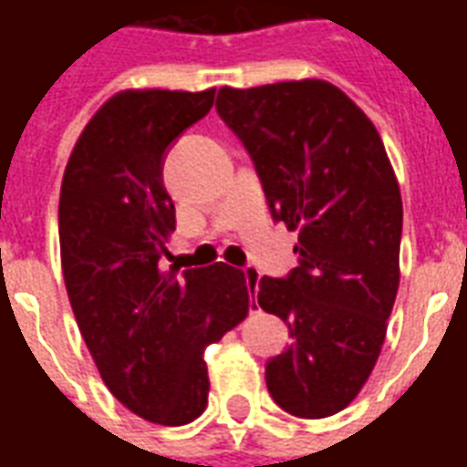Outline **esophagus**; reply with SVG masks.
Returning <instances> with one entry per match:
<instances>
[{
  "label": "esophagus",
  "mask_w": 467,
  "mask_h": 467,
  "mask_svg": "<svg viewBox=\"0 0 467 467\" xmlns=\"http://www.w3.org/2000/svg\"><path fill=\"white\" fill-rule=\"evenodd\" d=\"M244 280H247V285H250L253 290H257V285H260V273H257L254 267H244Z\"/></svg>",
  "instance_id": "obj_1"
}]
</instances>
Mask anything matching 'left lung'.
<instances>
[{"label":"left lung","mask_w":467,"mask_h":467,"mask_svg":"<svg viewBox=\"0 0 467 467\" xmlns=\"http://www.w3.org/2000/svg\"><path fill=\"white\" fill-rule=\"evenodd\" d=\"M217 112L273 217L297 233V267L254 290L293 337L267 362V390L290 415L327 418L358 398L385 343L400 285L398 177L375 124L325 79L220 87Z\"/></svg>","instance_id":"left-lung-1"}]
</instances>
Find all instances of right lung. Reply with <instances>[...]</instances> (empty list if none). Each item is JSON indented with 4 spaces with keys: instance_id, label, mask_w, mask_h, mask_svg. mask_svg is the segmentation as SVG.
Masks as SVG:
<instances>
[{
    "instance_id": "add662e5",
    "label": "right lung",
    "mask_w": 467,
    "mask_h": 467,
    "mask_svg": "<svg viewBox=\"0 0 467 467\" xmlns=\"http://www.w3.org/2000/svg\"><path fill=\"white\" fill-rule=\"evenodd\" d=\"M214 89H124L79 134L59 192V253L79 333L102 380L134 415L184 425L207 408L204 348L243 323V270L162 267L174 204L167 147L202 119Z\"/></svg>"
}]
</instances>
